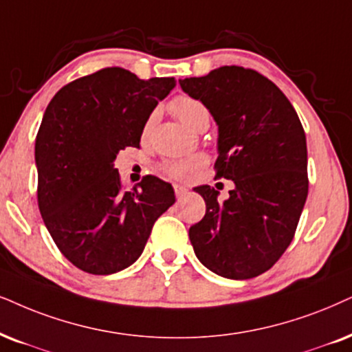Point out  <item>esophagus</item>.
<instances>
[{"mask_svg": "<svg viewBox=\"0 0 352 352\" xmlns=\"http://www.w3.org/2000/svg\"><path fill=\"white\" fill-rule=\"evenodd\" d=\"M173 190H175V197H177V199H182V198L185 197L186 193H188V190H186L184 185H173Z\"/></svg>", "mask_w": 352, "mask_h": 352, "instance_id": "1", "label": "esophagus"}]
</instances>
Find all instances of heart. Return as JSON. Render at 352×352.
Instances as JSON below:
<instances>
[{"instance_id":"b5f03b06","label":"heart","mask_w":352,"mask_h":352,"mask_svg":"<svg viewBox=\"0 0 352 352\" xmlns=\"http://www.w3.org/2000/svg\"><path fill=\"white\" fill-rule=\"evenodd\" d=\"M172 110L177 118L191 130H198L204 123H209V110L201 100L193 99L188 96H180L172 102ZM204 162L201 155H191V157L170 159L164 164V172L175 179H186Z\"/></svg>"}]
</instances>
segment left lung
<instances>
[{
  "label": "left lung",
  "mask_w": 352,
  "mask_h": 352,
  "mask_svg": "<svg viewBox=\"0 0 352 352\" xmlns=\"http://www.w3.org/2000/svg\"><path fill=\"white\" fill-rule=\"evenodd\" d=\"M179 82L214 118L216 177L235 185L224 201L209 185L195 188L206 203L188 232L195 255L222 278H255L286 252L304 209V128L281 89L253 69L222 66Z\"/></svg>",
  "instance_id": "8db88e82"
}]
</instances>
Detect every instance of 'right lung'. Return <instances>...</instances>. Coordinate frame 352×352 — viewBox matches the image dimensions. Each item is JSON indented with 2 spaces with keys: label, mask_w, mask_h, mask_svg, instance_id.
<instances>
[{
  "label": "right lung",
  "mask_w": 352,
  "mask_h": 352,
  "mask_svg": "<svg viewBox=\"0 0 352 352\" xmlns=\"http://www.w3.org/2000/svg\"><path fill=\"white\" fill-rule=\"evenodd\" d=\"M175 84L105 68L61 87L43 113L35 138L40 214L60 252L86 273L135 263L155 219L175 203L172 185L153 175L123 191L113 167L120 151L140 148L149 115Z\"/></svg>",
  "instance_id": "1"
}]
</instances>
